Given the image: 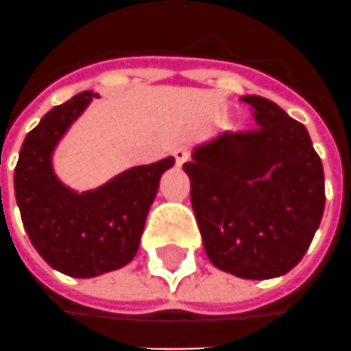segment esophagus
<instances>
[{
    "label": "esophagus",
    "mask_w": 351,
    "mask_h": 351,
    "mask_svg": "<svg viewBox=\"0 0 351 351\" xmlns=\"http://www.w3.org/2000/svg\"><path fill=\"white\" fill-rule=\"evenodd\" d=\"M171 154H173V158L178 162V166H181V164H185V162L189 160V151H187V147H183V145L176 147Z\"/></svg>",
    "instance_id": "1"
}]
</instances>
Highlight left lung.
<instances>
[{
	"label": "left lung",
	"mask_w": 351,
	"mask_h": 351,
	"mask_svg": "<svg viewBox=\"0 0 351 351\" xmlns=\"http://www.w3.org/2000/svg\"><path fill=\"white\" fill-rule=\"evenodd\" d=\"M256 130L221 134L183 164L210 262L273 279L304 258L325 210V176L308 130L273 101L241 97Z\"/></svg>",
	"instance_id": "1"
}]
</instances>
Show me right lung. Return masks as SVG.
Masks as SVG:
<instances>
[{"label": "right lung", "mask_w": 351, "mask_h": 351, "mask_svg": "<svg viewBox=\"0 0 351 351\" xmlns=\"http://www.w3.org/2000/svg\"><path fill=\"white\" fill-rule=\"evenodd\" d=\"M91 97L93 91L78 93L43 116L26 135L14 168V197L34 248L53 269L82 279L134 260L162 173L173 166L168 156L91 193L66 189L51 170V152Z\"/></svg>", "instance_id": "obj_1"}]
</instances>
